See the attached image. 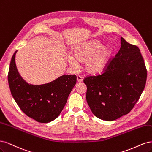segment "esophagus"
Listing matches in <instances>:
<instances>
[{"label": "esophagus", "instance_id": "34e87169", "mask_svg": "<svg viewBox=\"0 0 152 152\" xmlns=\"http://www.w3.org/2000/svg\"><path fill=\"white\" fill-rule=\"evenodd\" d=\"M76 78H77V81L78 83H80V82H81L83 81V77L81 76H80V75H77Z\"/></svg>", "mask_w": 152, "mask_h": 152}]
</instances>
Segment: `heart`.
Returning <instances> with one entry per match:
<instances>
[{
	"label": "heart",
	"instance_id": "b5f03b06",
	"mask_svg": "<svg viewBox=\"0 0 152 152\" xmlns=\"http://www.w3.org/2000/svg\"><path fill=\"white\" fill-rule=\"evenodd\" d=\"M99 40H92L77 46L73 55L67 56V61L72 67H77L80 62H86L85 69L91 75L102 72L108 65L112 56V48L109 46L102 47Z\"/></svg>",
	"mask_w": 152,
	"mask_h": 152
}]
</instances>
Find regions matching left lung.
I'll list each match as a JSON object with an SVG mask.
<instances>
[{"label":"left lung","instance_id":"8db88e82","mask_svg":"<svg viewBox=\"0 0 152 152\" xmlns=\"http://www.w3.org/2000/svg\"><path fill=\"white\" fill-rule=\"evenodd\" d=\"M121 47L101 74L87 76L86 101L96 117L114 121L128 114L143 92L147 71L139 48L121 38Z\"/></svg>","mask_w":152,"mask_h":152}]
</instances>
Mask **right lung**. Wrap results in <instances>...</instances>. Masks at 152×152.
<instances>
[{"label":"right lung","instance_id":"right-lung-1","mask_svg":"<svg viewBox=\"0 0 152 152\" xmlns=\"http://www.w3.org/2000/svg\"><path fill=\"white\" fill-rule=\"evenodd\" d=\"M16 52L12 57L7 76L14 100L24 114L38 122L47 123L54 120L66 104L76 83V76L64 75L47 84L30 85L17 71Z\"/></svg>","mask_w":152,"mask_h":152}]
</instances>
